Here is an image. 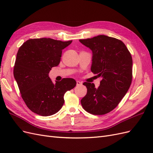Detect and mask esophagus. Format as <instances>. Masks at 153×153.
I'll use <instances>...</instances> for the list:
<instances>
[{"label":"esophagus","mask_w":153,"mask_h":153,"mask_svg":"<svg viewBox=\"0 0 153 153\" xmlns=\"http://www.w3.org/2000/svg\"><path fill=\"white\" fill-rule=\"evenodd\" d=\"M76 85H82V82H81L80 81H76Z\"/></svg>","instance_id":"34e87169"}]
</instances>
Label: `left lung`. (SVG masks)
I'll return each mask as SVG.
<instances>
[{
  "label": "left lung",
  "mask_w": 153,
  "mask_h": 153,
  "mask_svg": "<svg viewBox=\"0 0 153 153\" xmlns=\"http://www.w3.org/2000/svg\"><path fill=\"white\" fill-rule=\"evenodd\" d=\"M79 41L92 50L91 71L101 78L98 88L89 82L83 84L87 92L81 104L87 112L104 115L116 107L131 85V53L123 41L107 36Z\"/></svg>",
  "instance_id": "8db88e82"
}]
</instances>
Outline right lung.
Listing matches in <instances>:
<instances>
[{"label":"right lung","mask_w":153,"mask_h":153,"mask_svg":"<svg viewBox=\"0 0 153 153\" xmlns=\"http://www.w3.org/2000/svg\"><path fill=\"white\" fill-rule=\"evenodd\" d=\"M71 42L44 38L30 39L18 50L14 76L22 99L34 113L42 116L56 114L64 103L66 92L76 86L73 78H63L54 84L48 76L52 67L59 64L62 50Z\"/></svg>","instance_id":"add662e5"}]
</instances>
